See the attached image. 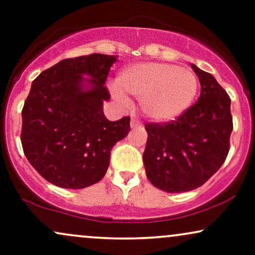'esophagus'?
I'll list each match as a JSON object with an SVG mask.
<instances>
[{
    "instance_id": "esophagus-1",
    "label": "esophagus",
    "mask_w": 255,
    "mask_h": 255,
    "mask_svg": "<svg viewBox=\"0 0 255 255\" xmlns=\"http://www.w3.org/2000/svg\"><path fill=\"white\" fill-rule=\"evenodd\" d=\"M139 126H141L140 121H137V120H135V119H131V121H130L131 128H136V127H139Z\"/></svg>"
}]
</instances>
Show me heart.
<instances>
[{"label":"heart","mask_w":255,"mask_h":255,"mask_svg":"<svg viewBox=\"0 0 255 255\" xmlns=\"http://www.w3.org/2000/svg\"><path fill=\"white\" fill-rule=\"evenodd\" d=\"M116 84L119 101H126L122 92L141 98L145 115L156 121L180 116L191 107L199 87L197 75L191 69L162 62L133 64L119 75Z\"/></svg>","instance_id":"1"}]
</instances>
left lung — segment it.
I'll return each mask as SVG.
<instances>
[{
	"label": "left lung",
	"mask_w": 255,
	"mask_h": 255,
	"mask_svg": "<svg viewBox=\"0 0 255 255\" xmlns=\"http://www.w3.org/2000/svg\"><path fill=\"white\" fill-rule=\"evenodd\" d=\"M200 81V97L170 122L145 125L146 176L168 193L188 192L203 184L228 156L233 116L230 97L210 73L191 64Z\"/></svg>",
	"instance_id": "obj_1"
}]
</instances>
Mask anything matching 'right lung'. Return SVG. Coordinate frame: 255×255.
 <instances>
[{
    "label": "right lung",
    "instance_id": "obj_1",
    "mask_svg": "<svg viewBox=\"0 0 255 255\" xmlns=\"http://www.w3.org/2000/svg\"><path fill=\"white\" fill-rule=\"evenodd\" d=\"M115 55L66 58L34 79L22 108L21 144L28 162L48 182L80 189L101 181L110 151L130 130L129 116L109 121L103 102ZM89 75L90 87L82 85Z\"/></svg>",
    "mask_w": 255,
    "mask_h": 255
}]
</instances>
